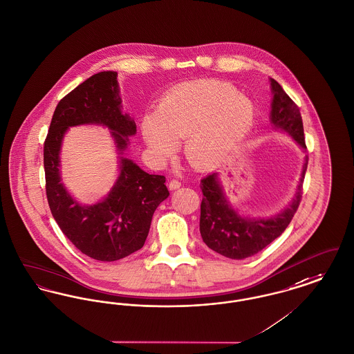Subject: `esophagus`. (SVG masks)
I'll list each match as a JSON object with an SVG mask.
<instances>
[{"instance_id": "obj_1", "label": "esophagus", "mask_w": 354, "mask_h": 354, "mask_svg": "<svg viewBox=\"0 0 354 354\" xmlns=\"http://www.w3.org/2000/svg\"><path fill=\"white\" fill-rule=\"evenodd\" d=\"M182 186V183L178 180V179H169V182H168V188L169 189H176V188H179Z\"/></svg>"}]
</instances>
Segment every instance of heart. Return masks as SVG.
Instances as JSON below:
<instances>
[{
    "instance_id": "obj_1",
    "label": "heart",
    "mask_w": 354,
    "mask_h": 354,
    "mask_svg": "<svg viewBox=\"0 0 354 354\" xmlns=\"http://www.w3.org/2000/svg\"><path fill=\"white\" fill-rule=\"evenodd\" d=\"M254 122L249 99L221 82H192L167 92L155 116L143 123L147 146L159 159L168 158L176 140L195 167L218 163L238 146Z\"/></svg>"
}]
</instances>
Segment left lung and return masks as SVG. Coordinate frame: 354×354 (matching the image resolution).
<instances>
[{
	"mask_svg": "<svg viewBox=\"0 0 354 354\" xmlns=\"http://www.w3.org/2000/svg\"><path fill=\"white\" fill-rule=\"evenodd\" d=\"M271 88L274 93L271 104V123L277 128L289 132L301 147L306 149L304 124L298 105L291 100L283 88L274 79H271ZM306 168L308 156L297 195L290 206L281 214L268 219L242 218L230 207L216 174L203 178L201 180L203 199L201 203L199 225L203 242L209 249L231 259H245L265 249L286 230L297 212L302 199V185Z\"/></svg>",
	"mask_w": 354,
	"mask_h": 354,
	"instance_id": "obj_1",
	"label": "left lung"
}]
</instances>
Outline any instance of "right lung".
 Returning a JSON list of instances; mask_svg holds the SVG:
<instances>
[{"instance_id": "add662e5", "label": "right lung", "mask_w": 354, "mask_h": 354, "mask_svg": "<svg viewBox=\"0 0 354 354\" xmlns=\"http://www.w3.org/2000/svg\"><path fill=\"white\" fill-rule=\"evenodd\" d=\"M118 73L100 72L59 102L44 142L45 191L50 212L64 235L83 254L103 262L122 259L142 249L152 215L168 198L163 175H149L122 156L120 176L103 202L83 206L60 182L59 152L66 128L102 124L112 131L120 153L135 135V122L120 111Z\"/></svg>"}]
</instances>
